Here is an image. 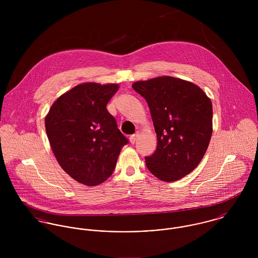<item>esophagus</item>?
Masks as SVG:
<instances>
[{
	"label": "esophagus",
	"instance_id": "obj_1",
	"mask_svg": "<svg viewBox=\"0 0 258 258\" xmlns=\"http://www.w3.org/2000/svg\"><path fill=\"white\" fill-rule=\"evenodd\" d=\"M138 133H136V134H134V135H132V136H130V143L132 144V145H134L135 144V142H136V140H137V137H138Z\"/></svg>",
	"mask_w": 258,
	"mask_h": 258
}]
</instances>
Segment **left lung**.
<instances>
[{
    "label": "left lung",
    "mask_w": 258,
    "mask_h": 258,
    "mask_svg": "<svg viewBox=\"0 0 258 258\" xmlns=\"http://www.w3.org/2000/svg\"><path fill=\"white\" fill-rule=\"evenodd\" d=\"M133 89L144 97L151 112L157 148L145 157L148 170L158 179L175 182L200 164L213 133V104L196 84L161 76L137 81Z\"/></svg>",
    "instance_id": "left-lung-1"
}]
</instances>
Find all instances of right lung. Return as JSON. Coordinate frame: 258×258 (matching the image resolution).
<instances>
[{"label": "right lung", "mask_w": 258, "mask_h": 258, "mask_svg": "<svg viewBox=\"0 0 258 258\" xmlns=\"http://www.w3.org/2000/svg\"><path fill=\"white\" fill-rule=\"evenodd\" d=\"M118 84L82 83L58 97L45 117V130L60 167L78 183L96 185L114 171L128 139L106 105Z\"/></svg>", "instance_id": "right-lung-1"}]
</instances>
